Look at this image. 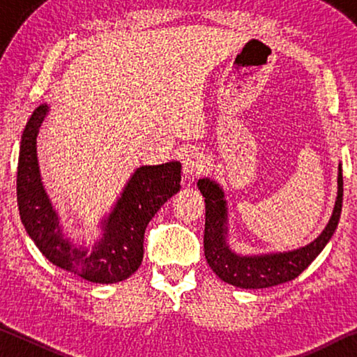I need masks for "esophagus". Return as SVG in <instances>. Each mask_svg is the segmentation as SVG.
Returning <instances> with one entry per match:
<instances>
[{
    "label": "esophagus",
    "mask_w": 357,
    "mask_h": 357,
    "mask_svg": "<svg viewBox=\"0 0 357 357\" xmlns=\"http://www.w3.org/2000/svg\"><path fill=\"white\" fill-rule=\"evenodd\" d=\"M204 168H206V162H204L203 154L197 153V151H190L185 154L183 160V172L185 176L195 178L204 172Z\"/></svg>",
    "instance_id": "obj_1"
}]
</instances>
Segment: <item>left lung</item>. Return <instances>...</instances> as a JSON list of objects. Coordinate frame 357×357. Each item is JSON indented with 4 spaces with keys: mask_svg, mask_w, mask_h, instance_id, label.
Wrapping results in <instances>:
<instances>
[{
    "mask_svg": "<svg viewBox=\"0 0 357 357\" xmlns=\"http://www.w3.org/2000/svg\"><path fill=\"white\" fill-rule=\"evenodd\" d=\"M197 185L206 202L203 239L204 257H206L211 269L223 282L239 288H269L296 279L302 271L309 268V264L329 243L342 213L343 176L342 167H338V192L334 213H332L328 227L313 243L293 252L271 253V255L261 257H239L229 250L225 243L227 208L222 189L209 179H200Z\"/></svg>",
    "mask_w": 357,
    "mask_h": 357,
    "instance_id": "obj_1",
    "label": "left lung"
}]
</instances>
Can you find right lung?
Segmentation results:
<instances>
[{
    "label": "right lung",
    "mask_w": 357,
    "mask_h": 357,
    "mask_svg": "<svg viewBox=\"0 0 357 357\" xmlns=\"http://www.w3.org/2000/svg\"><path fill=\"white\" fill-rule=\"evenodd\" d=\"M48 112L39 105L23 130L17 168V202L20 219L48 261L94 283L126 280L140 268L144 229L149 220L181 185V164L140 167L126 185L116 208L104 223L102 238L91 253L63 239L56 213L40 184L36 137Z\"/></svg>",
    "instance_id": "right-lung-1"
}]
</instances>
